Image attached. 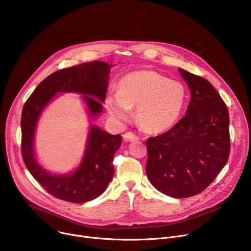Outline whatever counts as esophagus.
Masks as SVG:
<instances>
[{
	"mask_svg": "<svg viewBox=\"0 0 251 251\" xmlns=\"http://www.w3.org/2000/svg\"><path fill=\"white\" fill-rule=\"evenodd\" d=\"M138 136H136L135 134L131 133V132H126L124 135H123V140L125 142H133V141H136L138 140Z\"/></svg>",
	"mask_w": 251,
	"mask_h": 251,
	"instance_id": "esophagus-1",
	"label": "esophagus"
}]
</instances>
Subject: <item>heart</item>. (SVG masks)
I'll return each mask as SVG.
<instances>
[{"label": "heart", "mask_w": 251, "mask_h": 251, "mask_svg": "<svg viewBox=\"0 0 251 251\" xmlns=\"http://www.w3.org/2000/svg\"><path fill=\"white\" fill-rule=\"evenodd\" d=\"M186 99L185 88L155 71L142 70L126 75L120 81L118 92L108 94L105 106L109 115L125 122L136 108L140 127L152 134L163 133L178 121Z\"/></svg>", "instance_id": "heart-1"}]
</instances>
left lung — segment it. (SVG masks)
<instances>
[{
    "mask_svg": "<svg viewBox=\"0 0 251 251\" xmlns=\"http://www.w3.org/2000/svg\"><path fill=\"white\" fill-rule=\"evenodd\" d=\"M190 89L185 116L166 133L148 138L146 174L173 198L194 196L208 187L229 157L228 110L214 87L178 68Z\"/></svg>",
    "mask_w": 251,
    "mask_h": 251,
    "instance_id": "obj_1",
    "label": "left lung"
}]
</instances>
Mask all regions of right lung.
<instances>
[{"label":"right lung","instance_id":"add662e5","mask_svg":"<svg viewBox=\"0 0 251 251\" xmlns=\"http://www.w3.org/2000/svg\"><path fill=\"white\" fill-rule=\"evenodd\" d=\"M113 65L94 61L57 71L43 80L22 111V155L32 176L54 197L84 203L99 197L114 175L113 158L120 148V135H112L91 124L80 164L67 173H53L40 163L35 149V135L42 113L59 94L77 93L85 104L90 121L103 111Z\"/></svg>","mask_w":251,"mask_h":251}]
</instances>
